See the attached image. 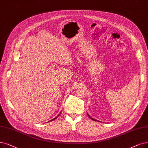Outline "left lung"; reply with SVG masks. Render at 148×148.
<instances>
[{"mask_svg": "<svg viewBox=\"0 0 148 148\" xmlns=\"http://www.w3.org/2000/svg\"><path fill=\"white\" fill-rule=\"evenodd\" d=\"M87 115H88V117H89V118H90V119H92V120H93V121H97V120H95V119H92V118H91V117H90V116H89V115H88V114H87Z\"/></svg>", "mask_w": 148, "mask_h": 148, "instance_id": "obj_1", "label": "left lung"}]
</instances>
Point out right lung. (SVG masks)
Instances as JSON below:
<instances>
[{"label":"right lung","mask_w":148,"mask_h":148,"mask_svg":"<svg viewBox=\"0 0 148 148\" xmlns=\"http://www.w3.org/2000/svg\"><path fill=\"white\" fill-rule=\"evenodd\" d=\"M56 118H57V117H56V118H55V119H53V120H55V119H56Z\"/></svg>","instance_id":"1"}]
</instances>
